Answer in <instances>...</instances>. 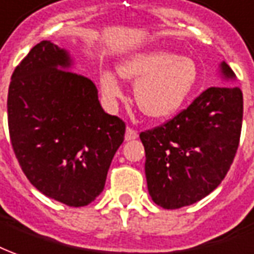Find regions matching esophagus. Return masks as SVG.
I'll use <instances>...</instances> for the list:
<instances>
[{"label": "esophagus", "mask_w": 254, "mask_h": 254, "mask_svg": "<svg viewBox=\"0 0 254 254\" xmlns=\"http://www.w3.org/2000/svg\"><path fill=\"white\" fill-rule=\"evenodd\" d=\"M138 137V132L134 128H131V127H127V130H126V141H132V139H135Z\"/></svg>", "instance_id": "34e87169"}]
</instances>
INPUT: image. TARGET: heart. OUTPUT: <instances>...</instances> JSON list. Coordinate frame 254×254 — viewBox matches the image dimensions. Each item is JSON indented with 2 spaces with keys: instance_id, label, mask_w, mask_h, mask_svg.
Segmentation results:
<instances>
[{
  "instance_id": "heart-1",
  "label": "heart",
  "mask_w": 254,
  "mask_h": 254,
  "mask_svg": "<svg viewBox=\"0 0 254 254\" xmlns=\"http://www.w3.org/2000/svg\"><path fill=\"white\" fill-rule=\"evenodd\" d=\"M117 70L126 80L137 81L135 102L145 116L152 119H164L176 113L190 95L197 76L192 59L176 57L167 51L135 54L119 64ZM99 81L108 99L122 97V87L112 71H102Z\"/></svg>"
}]
</instances>
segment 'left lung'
Wrapping results in <instances>:
<instances>
[{
    "label": "left lung",
    "instance_id": "left-lung-1",
    "mask_svg": "<svg viewBox=\"0 0 254 254\" xmlns=\"http://www.w3.org/2000/svg\"><path fill=\"white\" fill-rule=\"evenodd\" d=\"M221 73L227 80L235 78L225 62ZM242 116V91L220 85L203 91L169 122L142 131L152 200L163 209H180L216 190L234 162Z\"/></svg>",
    "mask_w": 254,
    "mask_h": 254
}]
</instances>
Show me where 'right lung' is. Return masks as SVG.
Here are the masks:
<instances>
[{"instance_id":"obj_1","label":"right lung","mask_w":254,"mask_h":254,"mask_svg":"<svg viewBox=\"0 0 254 254\" xmlns=\"http://www.w3.org/2000/svg\"><path fill=\"white\" fill-rule=\"evenodd\" d=\"M70 66L55 44L34 45L10 78L8 127L27 180L45 196L81 207L104 190L126 124L105 113L95 84Z\"/></svg>"}]
</instances>
